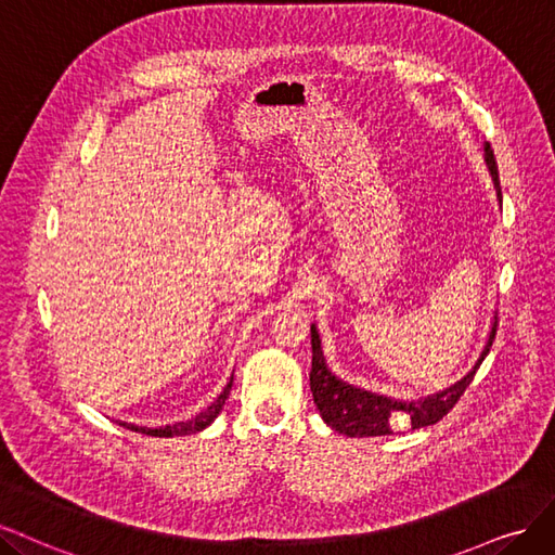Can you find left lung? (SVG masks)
<instances>
[{
    "mask_svg": "<svg viewBox=\"0 0 555 555\" xmlns=\"http://www.w3.org/2000/svg\"><path fill=\"white\" fill-rule=\"evenodd\" d=\"M485 158H487V166L493 177L498 198L503 201L495 156H493V150L489 142L485 145ZM495 332H498V313H495V323L489 334V341H487L485 350H481L477 364L468 371V375H463L459 383L438 391V395L405 403V401H395L389 397L371 395V391H366V389L352 387L344 380H338L336 375L327 369L323 348H320V336H318L315 327H311L313 362H311L309 380H311V391H313V403L318 405L320 415H323V420L334 428V431L350 436V438L389 436V434H395L397 426H405V424L410 428L431 426L450 413V410L456 405V401L463 397V391L468 389L479 364L485 362V357L489 354V350L493 346Z\"/></svg>",
    "mask_w": 555,
    "mask_h": 555,
    "instance_id": "left-lung-1",
    "label": "left lung"
}]
</instances>
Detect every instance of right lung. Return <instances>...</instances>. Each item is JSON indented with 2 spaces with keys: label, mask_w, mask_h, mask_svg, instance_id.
Listing matches in <instances>:
<instances>
[{
  "label": "right lung",
  "mask_w": 555,
  "mask_h": 555,
  "mask_svg": "<svg viewBox=\"0 0 555 555\" xmlns=\"http://www.w3.org/2000/svg\"><path fill=\"white\" fill-rule=\"evenodd\" d=\"M230 387H232V378L230 383L225 385V389L219 395V399L214 401L207 410H203V413L195 415L193 420L189 422H177L172 426H158V428H147V426H135V424H127V422H119V426L129 428V431H135V434H145V436H154V438H172V436H189V434H198L203 431L205 426H209L214 422V417H217L221 413V408L225 405V399L230 395Z\"/></svg>",
  "instance_id": "right-lung-1"
}]
</instances>
